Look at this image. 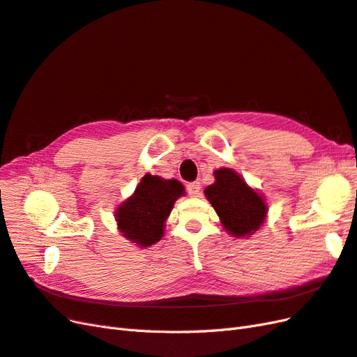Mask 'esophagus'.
<instances>
[{
  "mask_svg": "<svg viewBox=\"0 0 357 357\" xmlns=\"http://www.w3.org/2000/svg\"><path fill=\"white\" fill-rule=\"evenodd\" d=\"M187 191L191 197H197L200 195V182H190L187 184Z\"/></svg>",
  "mask_w": 357,
  "mask_h": 357,
  "instance_id": "obj_1",
  "label": "esophagus"
}]
</instances>
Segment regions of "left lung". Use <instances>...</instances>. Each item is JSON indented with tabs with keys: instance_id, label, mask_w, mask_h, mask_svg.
<instances>
[{
	"instance_id": "left-lung-1",
	"label": "left lung",
	"mask_w": 357,
	"mask_h": 357,
	"mask_svg": "<svg viewBox=\"0 0 357 357\" xmlns=\"http://www.w3.org/2000/svg\"><path fill=\"white\" fill-rule=\"evenodd\" d=\"M213 176L215 182L203 192L220 217L221 226L233 238H250L266 222V200L233 169H217Z\"/></svg>"
}]
</instances>
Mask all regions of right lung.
Listing matches in <instances>:
<instances>
[{"instance_id":"1","label":"right lung","mask_w":357,"mask_h":357,"mask_svg":"<svg viewBox=\"0 0 357 357\" xmlns=\"http://www.w3.org/2000/svg\"><path fill=\"white\" fill-rule=\"evenodd\" d=\"M185 195L178 179L146 175L133 195L115 211V221L122 236L139 248H148L165 235V224L175 202Z\"/></svg>"}]
</instances>
